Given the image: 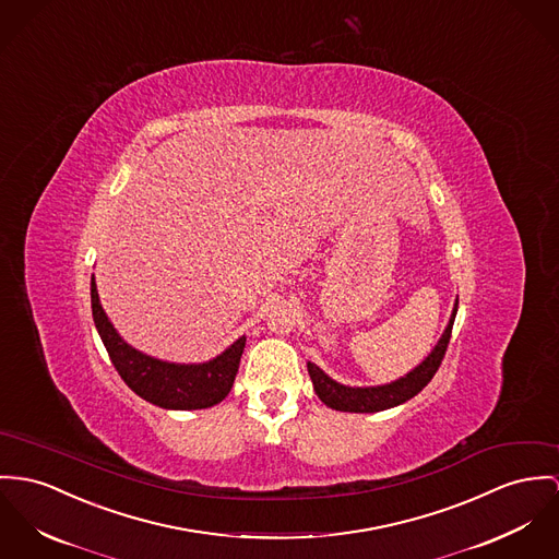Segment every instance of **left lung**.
<instances>
[{
  "mask_svg": "<svg viewBox=\"0 0 559 559\" xmlns=\"http://www.w3.org/2000/svg\"><path fill=\"white\" fill-rule=\"evenodd\" d=\"M457 304H460L457 300L453 304L451 319H449L440 341L431 348L430 355L417 368H413L408 374L400 377L397 381L385 383V385L350 386L334 381L317 364L308 361L306 366H308V374H310V381L314 386V393L319 395V400L325 406H330L334 411H343V413H379V411L400 406L406 400L415 397L424 386L430 383L436 370L442 364L447 344L451 341V330H453V321H455V314H457Z\"/></svg>",
  "mask_w": 559,
  "mask_h": 559,
  "instance_id": "8db88e82",
  "label": "left lung"
}]
</instances>
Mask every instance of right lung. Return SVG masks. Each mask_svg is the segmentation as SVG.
<instances>
[{"label": "right lung", "mask_w": 559, "mask_h": 559, "mask_svg": "<svg viewBox=\"0 0 559 559\" xmlns=\"http://www.w3.org/2000/svg\"><path fill=\"white\" fill-rule=\"evenodd\" d=\"M91 310L117 372L142 400L168 411H198L225 400L234 385L247 344L245 336L204 364H174L151 357L119 336L99 304L95 276L91 278Z\"/></svg>", "instance_id": "obj_1"}]
</instances>
